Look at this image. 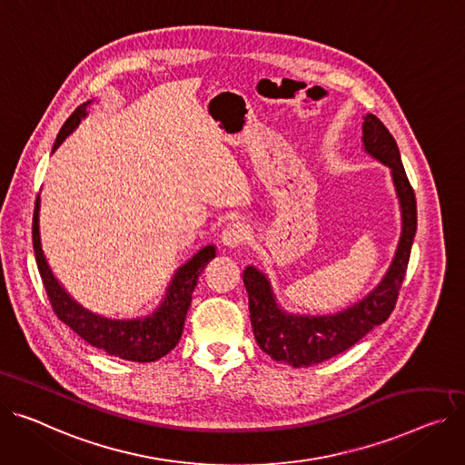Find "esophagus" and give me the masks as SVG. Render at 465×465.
<instances>
[{
	"instance_id": "1",
	"label": "esophagus",
	"mask_w": 465,
	"mask_h": 465,
	"mask_svg": "<svg viewBox=\"0 0 465 465\" xmlns=\"http://www.w3.org/2000/svg\"><path fill=\"white\" fill-rule=\"evenodd\" d=\"M223 244L226 249H237L246 239H249V226L242 223H230L223 232Z\"/></svg>"
}]
</instances>
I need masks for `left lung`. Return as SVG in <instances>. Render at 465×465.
Wrapping results in <instances>:
<instances>
[{
    "label": "left lung",
    "instance_id": "left-lung-1",
    "mask_svg": "<svg viewBox=\"0 0 465 465\" xmlns=\"http://www.w3.org/2000/svg\"><path fill=\"white\" fill-rule=\"evenodd\" d=\"M362 149L391 170L400 203L401 232L392 262L372 292H368L361 301H355L344 311L323 316L284 311L276 301L267 274L254 265L244 267L242 282L249 293L254 338L258 346L278 362L306 368L342 353L355 346L374 327L381 325L396 304L417 232L415 193L401 164L396 140L372 114L364 115Z\"/></svg>",
    "mask_w": 465,
    "mask_h": 465
}]
</instances>
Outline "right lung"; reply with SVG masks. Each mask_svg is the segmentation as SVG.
Segmentation results:
<instances>
[{
    "mask_svg": "<svg viewBox=\"0 0 465 465\" xmlns=\"http://www.w3.org/2000/svg\"><path fill=\"white\" fill-rule=\"evenodd\" d=\"M89 104L91 101L78 106L65 121V125L61 127L54 142L52 153L65 142L71 133H74L82 119L87 117ZM39 214L41 198H37L34 214V251L41 278L57 318L69 325L80 338H84L87 344L106 351L112 357L134 362H153L168 355L177 346L183 334L184 320H187L189 306L193 302V292L198 284L202 271L209 260L216 256V246H203L189 262L177 267L163 301L151 314L131 320H115L87 311L85 306L74 301V297H71V293L61 286L43 251Z\"/></svg>",
    "mask_w": 465,
    "mask_h": 465,
    "instance_id": "add662e5",
    "label": "right lung"
}]
</instances>
